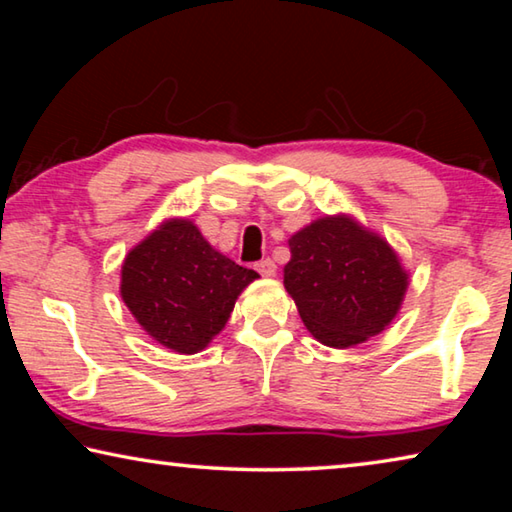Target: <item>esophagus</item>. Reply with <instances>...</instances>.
Returning <instances> with one entry per match:
<instances>
[{"instance_id":"34e87169","label":"esophagus","mask_w":512,"mask_h":512,"mask_svg":"<svg viewBox=\"0 0 512 512\" xmlns=\"http://www.w3.org/2000/svg\"><path fill=\"white\" fill-rule=\"evenodd\" d=\"M257 271L262 273L264 277H275L277 275V266L273 259H262V262H257Z\"/></svg>"}]
</instances>
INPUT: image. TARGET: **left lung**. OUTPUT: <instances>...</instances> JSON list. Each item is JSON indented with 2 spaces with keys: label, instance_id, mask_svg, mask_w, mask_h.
<instances>
[{
  "label": "left lung",
  "instance_id": "1",
  "mask_svg": "<svg viewBox=\"0 0 512 512\" xmlns=\"http://www.w3.org/2000/svg\"><path fill=\"white\" fill-rule=\"evenodd\" d=\"M284 289L329 348H354L393 323L409 271L388 241L350 214H325L289 239Z\"/></svg>",
  "mask_w": 512,
  "mask_h": 512
}]
</instances>
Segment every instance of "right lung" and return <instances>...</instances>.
I'll use <instances>...</instances> for the list:
<instances>
[{"instance_id": "obj_1", "label": "right lung", "mask_w": 512, "mask_h": 512, "mask_svg": "<svg viewBox=\"0 0 512 512\" xmlns=\"http://www.w3.org/2000/svg\"><path fill=\"white\" fill-rule=\"evenodd\" d=\"M257 273L210 246L194 221L167 219L128 250L121 300L153 341L196 354L228 323Z\"/></svg>"}]
</instances>
